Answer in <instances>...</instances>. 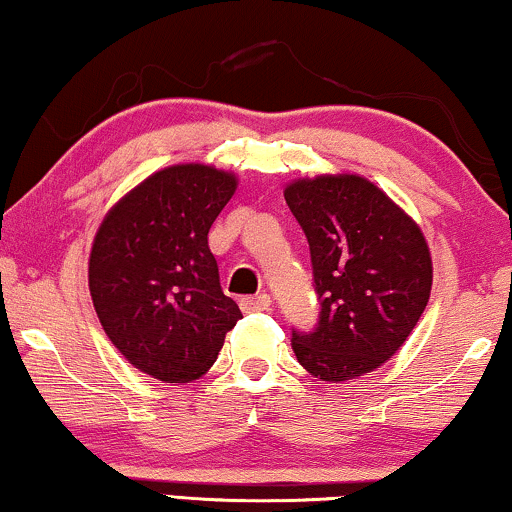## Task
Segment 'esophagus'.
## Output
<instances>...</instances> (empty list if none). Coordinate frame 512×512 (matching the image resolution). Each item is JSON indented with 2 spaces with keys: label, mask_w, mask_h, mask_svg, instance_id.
<instances>
[{
  "label": "esophagus",
  "mask_w": 512,
  "mask_h": 512,
  "mask_svg": "<svg viewBox=\"0 0 512 512\" xmlns=\"http://www.w3.org/2000/svg\"><path fill=\"white\" fill-rule=\"evenodd\" d=\"M270 296L268 294H258L254 298H242V310L244 313H263V310L270 308Z\"/></svg>",
  "instance_id": "esophagus-1"
}]
</instances>
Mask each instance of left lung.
Instances as JSON below:
<instances>
[{"label":"left lung","instance_id":"left-lung-1","mask_svg":"<svg viewBox=\"0 0 512 512\" xmlns=\"http://www.w3.org/2000/svg\"><path fill=\"white\" fill-rule=\"evenodd\" d=\"M310 244L320 324L294 331L310 376L353 381L386 364L426 310L433 258L423 230L369 178L320 174L284 188Z\"/></svg>","mask_w":512,"mask_h":512}]
</instances>
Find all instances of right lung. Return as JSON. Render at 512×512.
I'll return each mask as SVG.
<instances>
[{"instance_id":"right-lung-1","label":"right lung","mask_w":512,"mask_h":512,"mask_svg":"<svg viewBox=\"0 0 512 512\" xmlns=\"http://www.w3.org/2000/svg\"><path fill=\"white\" fill-rule=\"evenodd\" d=\"M237 190L211 164L159 169L112 204L89 256V291L105 336L164 383L204 376L242 313L223 294L209 228Z\"/></svg>"}]
</instances>
